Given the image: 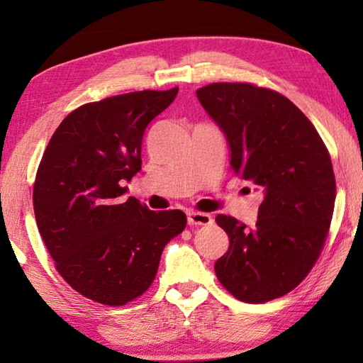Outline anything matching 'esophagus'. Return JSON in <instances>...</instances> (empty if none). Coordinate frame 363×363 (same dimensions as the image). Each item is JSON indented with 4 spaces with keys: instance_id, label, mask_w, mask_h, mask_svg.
Here are the masks:
<instances>
[{
    "instance_id": "34e87169",
    "label": "esophagus",
    "mask_w": 363,
    "mask_h": 363,
    "mask_svg": "<svg viewBox=\"0 0 363 363\" xmlns=\"http://www.w3.org/2000/svg\"><path fill=\"white\" fill-rule=\"evenodd\" d=\"M187 223H189V225H208V224L213 223V218L208 213L189 211L187 213Z\"/></svg>"
}]
</instances>
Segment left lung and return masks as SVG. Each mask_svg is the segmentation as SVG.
Returning <instances> with one entry per match:
<instances>
[{
  "mask_svg": "<svg viewBox=\"0 0 363 363\" xmlns=\"http://www.w3.org/2000/svg\"><path fill=\"white\" fill-rule=\"evenodd\" d=\"M196 97L224 133L232 169L264 195L253 229L218 214L230 245L216 277L237 299L267 303L296 288L323 248L336 199L330 153L309 118L272 89L213 83Z\"/></svg>",
  "mask_w": 363,
  "mask_h": 363,
  "instance_id": "obj_1",
  "label": "left lung"
}]
</instances>
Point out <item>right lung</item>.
Segmentation results:
<instances>
[{"label":"right lung","mask_w":363,"mask_h":363,"mask_svg":"<svg viewBox=\"0 0 363 363\" xmlns=\"http://www.w3.org/2000/svg\"><path fill=\"white\" fill-rule=\"evenodd\" d=\"M179 88L84 104L60 123L33 186L38 230L73 290L123 306L149 290L163 248L187 224L179 210L150 211L123 182L139 173L145 128Z\"/></svg>","instance_id":"1"}]
</instances>
